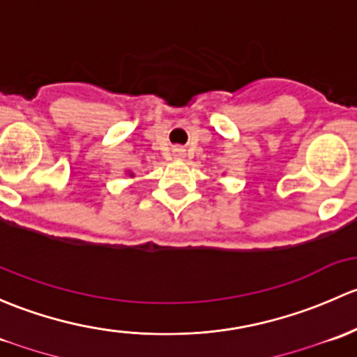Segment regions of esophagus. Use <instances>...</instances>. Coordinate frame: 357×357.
Segmentation results:
<instances>
[{"label":"esophagus","instance_id":"34e87169","mask_svg":"<svg viewBox=\"0 0 357 357\" xmlns=\"http://www.w3.org/2000/svg\"><path fill=\"white\" fill-rule=\"evenodd\" d=\"M174 156L177 158V160H182V158L185 156V149L180 148V146H178V148H174Z\"/></svg>","mask_w":357,"mask_h":357}]
</instances>
